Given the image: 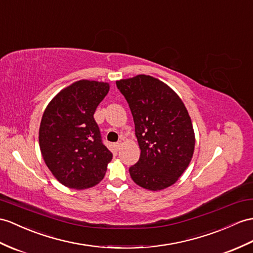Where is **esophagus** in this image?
<instances>
[{
    "mask_svg": "<svg viewBox=\"0 0 253 253\" xmlns=\"http://www.w3.org/2000/svg\"><path fill=\"white\" fill-rule=\"evenodd\" d=\"M123 145V143H122V141L121 140H119V141H117V143L115 144V147H116V149L117 150H119L120 149V148H121V146Z\"/></svg>",
    "mask_w": 253,
    "mask_h": 253,
    "instance_id": "1",
    "label": "esophagus"
}]
</instances>
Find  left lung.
<instances>
[{
	"instance_id": "left-lung-1",
	"label": "left lung",
	"mask_w": 253,
	"mask_h": 253,
	"mask_svg": "<svg viewBox=\"0 0 253 253\" xmlns=\"http://www.w3.org/2000/svg\"><path fill=\"white\" fill-rule=\"evenodd\" d=\"M130 106L140 148L130 175L139 187L160 191L170 187L193 157L195 135L181 98L161 80L137 75L116 82Z\"/></svg>"
}]
</instances>
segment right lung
<instances>
[{
  "instance_id": "obj_1",
  "label": "right lung",
  "mask_w": 253,
  "mask_h": 253,
  "mask_svg": "<svg viewBox=\"0 0 253 253\" xmlns=\"http://www.w3.org/2000/svg\"><path fill=\"white\" fill-rule=\"evenodd\" d=\"M109 84L82 79L61 90L42 117L39 141L42 159L59 182L84 190L105 176L113 153L103 145L93 118Z\"/></svg>"
}]
</instances>
